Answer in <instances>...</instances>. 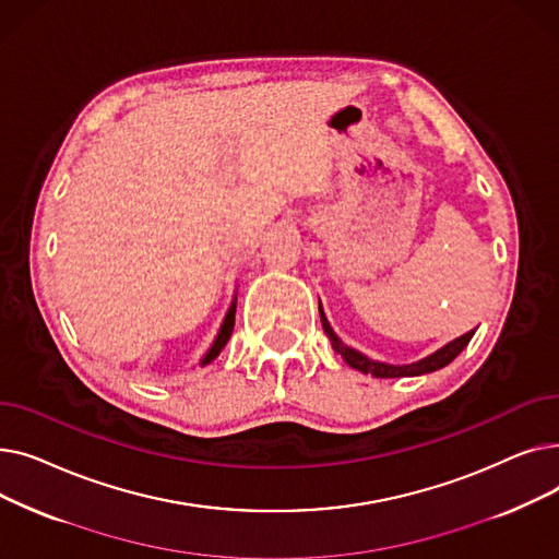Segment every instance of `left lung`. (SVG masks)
Listing matches in <instances>:
<instances>
[{
    "label": "left lung",
    "instance_id": "8db88e82",
    "mask_svg": "<svg viewBox=\"0 0 559 559\" xmlns=\"http://www.w3.org/2000/svg\"><path fill=\"white\" fill-rule=\"evenodd\" d=\"M319 317H321V326H324L326 337L331 340V344H333V348L337 350V354L344 358V362H346L348 367H354V369H358V371H362V373H371V376H376V378L421 376V373H430V371L442 369V367H447L449 362H453V360L462 354V348H464L468 342H472V337H474V333H476V329L468 331V333L455 337L453 342L444 344L442 348H437L435 354H430V356H426V358H421V360H417V362H409V365H388V362L371 360V358H367L365 354H360V350L346 346V344L335 335L333 326L329 324L326 312H324V308H321V301H319Z\"/></svg>",
    "mask_w": 559,
    "mask_h": 559
}]
</instances>
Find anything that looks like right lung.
Returning <instances> with one entry per match:
<instances>
[{"instance_id": "add662e5", "label": "right lung", "mask_w": 559, "mask_h": 559, "mask_svg": "<svg viewBox=\"0 0 559 559\" xmlns=\"http://www.w3.org/2000/svg\"><path fill=\"white\" fill-rule=\"evenodd\" d=\"M235 308H238V295H233V301H230V306H228V310H226V314H224V321H222V326H219V331H217V337L213 340L211 348L205 350V356L199 360L201 367L211 365V362L222 354V348L226 346V342H228V337H230V333H233V326H235Z\"/></svg>"}]
</instances>
